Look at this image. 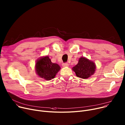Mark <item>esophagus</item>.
I'll use <instances>...</instances> for the list:
<instances>
[{
    "mask_svg": "<svg viewBox=\"0 0 125 125\" xmlns=\"http://www.w3.org/2000/svg\"><path fill=\"white\" fill-rule=\"evenodd\" d=\"M68 64L67 63H63L62 64V66L63 67H68Z\"/></svg>",
    "mask_w": 125,
    "mask_h": 125,
    "instance_id": "esophagus-1",
    "label": "esophagus"
}]
</instances>
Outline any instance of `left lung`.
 <instances>
[{"mask_svg": "<svg viewBox=\"0 0 125 125\" xmlns=\"http://www.w3.org/2000/svg\"><path fill=\"white\" fill-rule=\"evenodd\" d=\"M78 77L86 79L94 74L96 69V65L84 57H80L77 65L72 68Z\"/></svg>", "mask_w": 125, "mask_h": 125, "instance_id": "8db88e82", "label": "left lung"}]
</instances>
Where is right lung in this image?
<instances>
[{
	"label": "right lung",
	"mask_w": 125,
	"mask_h": 125,
	"mask_svg": "<svg viewBox=\"0 0 125 125\" xmlns=\"http://www.w3.org/2000/svg\"><path fill=\"white\" fill-rule=\"evenodd\" d=\"M61 67L57 63L51 62L49 56H42L38 59L35 64L36 74L40 78L50 80L56 76Z\"/></svg>",
	"instance_id": "obj_1"
}]
</instances>
